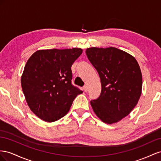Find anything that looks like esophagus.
Here are the masks:
<instances>
[{
	"instance_id": "esophagus-1",
	"label": "esophagus",
	"mask_w": 161,
	"mask_h": 161,
	"mask_svg": "<svg viewBox=\"0 0 161 161\" xmlns=\"http://www.w3.org/2000/svg\"><path fill=\"white\" fill-rule=\"evenodd\" d=\"M83 90H84V91L85 92H88V86H84V88H83Z\"/></svg>"
}]
</instances>
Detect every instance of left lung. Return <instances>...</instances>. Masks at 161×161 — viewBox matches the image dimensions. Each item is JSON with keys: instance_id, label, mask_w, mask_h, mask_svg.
<instances>
[{"instance_id": "1", "label": "left lung", "mask_w": 161, "mask_h": 161, "mask_svg": "<svg viewBox=\"0 0 161 161\" xmlns=\"http://www.w3.org/2000/svg\"><path fill=\"white\" fill-rule=\"evenodd\" d=\"M89 61L98 71L102 86L97 99L90 101L104 123H117L130 113L142 94V76L136 59L114 47L87 48Z\"/></svg>"}]
</instances>
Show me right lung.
<instances>
[{
  "instance_id": "right-lung-1",
  "label": "right lung",
  "mask_w": 161,
  "mask_h": 161,
  "mask_svg": "<svg viewBox=\"0 0 161 161\" xmlns=\"http://www.w3.org/2000/svg\"><path fill=\"white\" fill-rule=\"evenodd\" d=\"M82 49H48L35 52L21 76L23 92L31 111L42 120L56 121L69 112L83 92L71 84V65Z\"/></svg>"
}]
</instances>
